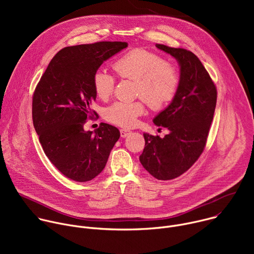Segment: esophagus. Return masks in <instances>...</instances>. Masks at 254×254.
<instances>
[{"instance_id":"1","label":"esophagus","mask_w":254,"mask_h":254,"mask_svg":"<svg viewBox=\"0 0 254 254\" xmlns=\"http://www.w3.org/2000/svg\"><path fill=\"white\" fill-rule=\"evenodd\" d=\"M130 133V131L129 130H127V129H126V128H122L121 129V136L122 137H126L127 134H129Z\"/></svg>"}]
</instances>
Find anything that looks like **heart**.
I'll use <instances>...</instances> for the list:
<instances>
[{"mask_svg":"<svg viewBox=\"0 0 254 254\" xmlns=\"http://www.w3.org/2000/svg\"><path fill=\"white\" fill-rule=\"evenodd\" d=\"M113 68L118 76L135 81V92L152 108H161L171 101L179 87L180 75L177 68L165 62L158 54L135 48L120 56ZM92 85L96 96L101 100L110 97L115 88V77L104 70L93 74ZM144 106L139 100L117 101L105 110V119L121 127H131L136 118L143 114Z\"/></svg>","mask_w":254,"mask_h":254,"instance_id":"1","label":"heart"}]
</instances>
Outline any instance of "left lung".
Here are the masks:
<instances>
[{
  "instance_id": "8db88e82",
  "label": "left lung",
  "mask_w": 254,
  "mask_h": 254,
  "mask_svg": "<svg viewBox=\"0 0 254 254\" xmlns=\"http://www.w3.org/2000/svg\"><path fill=\"white\" fill-rule=\"evenodd\" d=\"M156 47L177 60L180 83L171 103L153 120L170 132L164 137L144 132L146 144L139 161L153 177L167 181L184 174L201 156L213 121L217 90L194 53L162 44Z\"/></svg>"
}]
</instances>
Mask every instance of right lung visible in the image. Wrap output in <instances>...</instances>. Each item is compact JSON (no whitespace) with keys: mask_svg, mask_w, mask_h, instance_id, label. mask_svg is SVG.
<instances>
[{"mask_svg":"<svg viewBox=\"0 0 254 254\" xmlns=\"http://www.w3.org/2000/svg\"><path fill=\"white\" fill-rule=\"evenodd\" d=\"M127 42H97L65 47L50 61L32 103L33 125L50 162L68 179L87 182L104 169L120 130L101 124L85 131L96 94L92 78L100 65Z\"/></svg>","mask_w":254,"mask_h":254,"instance_id":"obj_1","label":"right lung"}]
</instances>
